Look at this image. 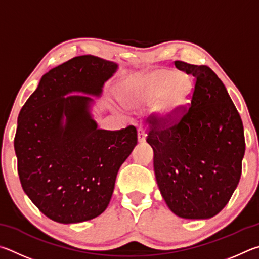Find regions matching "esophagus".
<instances>
[{"label": "esophagus", "instance_id": "obj_1", "mask_svg": "<svg viewBox=\"0 0 259 259\" xmlns=\"http://www.w3.org/2000/svg\"><path fill=\"white\" fill-rule=\"evenodd\" d=\"M138 141L140 143L146 141V133H144V131H143V128H141V127L138 130Z\"/></svg>", "mask_w": 259, "mask_h": 259}]
</instances>
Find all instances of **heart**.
Here are the masks:
<instances>
[{"label": "heart", "mask_w": 259, "mask_h": 259, "mask_svg": "<svg viewBox=\"0 0 259 259\" xmlns=\"http://www.w3.org/2000/svg\"><path fill=\"white\" fill-rule=\"evenodd\" d=\"M194 81L188 75L168 69H156L135 77L124 85L120 99L126 106L140 107L155 102V110L164 122L180 119L189 107Z\"/></svg>", "instance_id": "1"}]
</instances>
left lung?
<instances>
[{
  "label": "left lung",
  "mask_w": 259,
  "mask_h": 259,
  "mask_svg": "<svg viewBox=\"0 0 259 259\" xmlns=\"http://www.w3.org/2000/svg\"><path fill=\"white\" fill-rule=\"evenodd\" d=\"M192 75L189 109L171 124L148 118L157 184L169 209L182 219L206 220L223 209L241 178L246 150L241 117L224 84L207 66L176 60Z\"/></svg>",
  "instance_id": "1"
}]
</instances>
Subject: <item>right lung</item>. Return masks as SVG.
Segmentation results:
<instances>
[{"instance_id": "obj_1", "label": "right lung", "mask_w": 259, "mask_h": 259, "mask_svg": "<svg viewBox=\"0 0 259 259\" xmlns=\"http://www.w3.org/2000/svg\"><path fill=\"white\" fill-rule=\"evenodd\" d=\"M117 67L91 54L72 58L43 75L18 116L15 151L21 187L58 223L102 214L118 170L138 144L134 126L98 128L90 113L93 100L72 94L99 97Z\"/></svg>"}]
</instances>
